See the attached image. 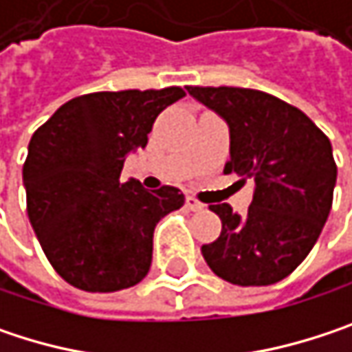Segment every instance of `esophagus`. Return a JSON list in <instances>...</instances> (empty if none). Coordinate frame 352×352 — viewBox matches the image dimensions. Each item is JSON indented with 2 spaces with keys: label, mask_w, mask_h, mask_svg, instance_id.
<instances>
[{
  "label": "esophagus",
  "mask_w": 352,
  "mask_h": 352,
  "mask_svg": "<svg viewBox=\"0 0 352 352\" xmlns=\"http://www.w3.org/2000/svg\"><path fill=\"white\" fill-rule=\"evenodd\" d=\"M185 206H187L189 210H193V212H201V210L206 208V206H204L201 201H197V199H195L193 195H189V197L185 199Z\"/></svg>",
  "instance_id": "obj_1"
}]
</instances>
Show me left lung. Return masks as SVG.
Masks as SVG:
<instances>
[{
	"mask_svg": "<svg viewBox=\"0 0 352 352\" xmlns=\"http://www.w3.org/2000/svg\"><path fill=\"white\" fill-rule=\"evenodd\" d=\"M230 128L224 173L254 181L245 216L212 204L220 236L201 246L208 267L234 285L285 279L312 250L332 208L336 163L328 136L296 106L245 87L189 85Z\"/></svg>",
	"mask_w": 352,
	"mask_h": 352,
	"instance_id": "left-lung-1",
	"label": "left lung"
}]
</instances>
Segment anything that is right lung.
Wrapping results in <instances>:
<instances>
[{"mask_svg": "<svg viewBox=\"0 0 352 352\" xmlns=\"http://www.w3.org/2000/svg\"><path fill=\"white\" fill-rule=\"evenodd\" d=\"M181 87L98 91L73 98L32 134L24 163L26 210L54 271L83 292L140 283L153 261V232L185 195L120 181L130 151L146 146L157 116Z\"/></svg>", "mask_w": 352, "mask_h": 352, "instance_id": "add662e5", "label": "right lung"}]
</instances>
